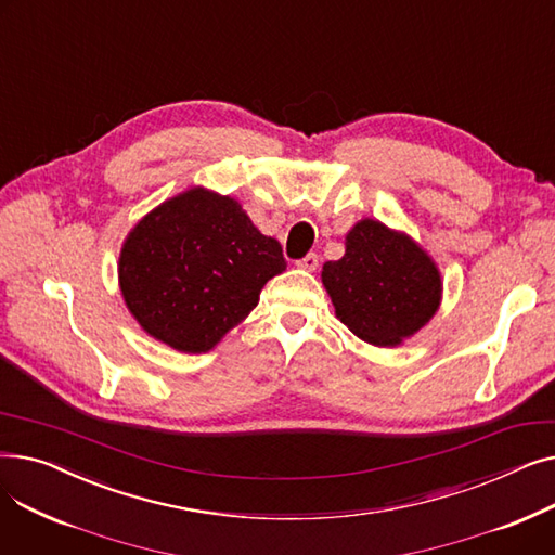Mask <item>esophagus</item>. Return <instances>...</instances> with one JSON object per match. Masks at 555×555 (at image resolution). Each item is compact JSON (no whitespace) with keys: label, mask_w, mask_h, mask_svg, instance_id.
Masks as SVG:
<instances>
[{"label":"esophagus","mask_w":555,"mask_h":555,"mask_svg":"<svg viewBox=\"0 0 555 555\" xmlns=\"http://www.w3.org/2000/svg\"><path fill=\"white\" fill-rule=\"evenodd\" d=\"M297 266H299L301 270L312 272V270H317V266H319V256L310 251V254H306L301 260H297Z\"/></svg>","instance_id":"obj_1"}]
</instances>
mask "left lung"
Wrapping results in <instances>:
<instances>
[{"label": "left lung", "instance_id": "1", "mask_svg": "<svg viewBox=\"0 0 555 555\" xmlns=\"http://www.w3.org/2000/svg\"><path fill=\"white\" fill-rule=\"evenodd\" d=\"M322 281L341 324L375 346L414 335L441 301V276L427 254L377 220L351 229L346 254L324 262Z\"/></svg>", "mask_w": 555, "mask_h": 555}]
</instances>
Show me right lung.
<instances>
[{
    "label": "right lung",
    "instance_id": "obj_1",
    "mask_svg": "<svg viewBox=\"0 0 555 555\" xmlns=\"http://www.w3.org/2000/svg\"><path fill=\"white\" fill-rule=\"evenodd\" d=\"M285 268L279 241L262 236L236 199L191 189L132 229L119 279L145 333L182 353H204Z\"/></svg>",
    "mask_w": 555,
    "mask_h": 555
}]
</instances>
